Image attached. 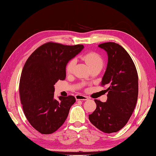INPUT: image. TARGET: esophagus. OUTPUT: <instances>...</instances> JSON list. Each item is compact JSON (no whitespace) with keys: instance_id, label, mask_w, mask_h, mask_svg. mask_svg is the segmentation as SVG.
<instances>
[{"instance_id":"34e87169","label":"esophagus","mask_w":156,"mask_h":156,"mask_svg":"<svg viewBox=\"0 0 156 156\" xmlns=\"http://www.w3.org/2000/svg\"><path fill=\"white\" fill-rule=\"evenodd\" d=\"M76 100H81V101H87L89 99V97L84 95H81V94H77L75 95Z\"/></svg>"}]
</instances>
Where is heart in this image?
<instances>
[{
	"label": "heart",
	"instance_id": "1",
	"mask_svg": "<svg viewBox=\"0 0 156 156\" xmlns=\"http://www.w3.org/2000/svg\"><path fill=\"white\" fill-rule=\"evenodd\" d=\"M82 59L85 61L87 66L90 68L94 66L102 67V65H103V59H102L101 55L96 52L91 51L87 53V54L82 56ZM75 64V59H71L67 62L66 67V71L67 73H71L73 71Z\"/></svg>",
	"mask_w": 156,
	"mask_h": 156
}]
</instances>
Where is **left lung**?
<instances>
[{"label":"left lung","mask_w":156,"mask_h":156,"mask_svg":"<svg viewBox=\"0 0 156 156\" xmlns=\"http://www.w3.org/2000/svg\"><path fill=\"white\" fill-rule=\"evenodd\" d=\"M108 54V64L101 83L107 86V102L94 99L97 108L89 115L90 122L105 133L116 132L128 122L135 108L138 94V73L128 53L119 44L98 45Z\"/></svg>","instance_id":"8db88e82"}]
</instances>
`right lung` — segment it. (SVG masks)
Listing matches in <instances>:
<instances>
[{
  "label": "right lung",
  "mask_w": 156,
  "mask_h": 156,
  "mask_svg": "<svg viewBox=\"0 0 156 156\" xmlns=\"http://www.w3.org/2000/svg\"><path fill=\"white\" fill-rule=\"evenodd\" d=\"M83 47L49 41L37 48L26 60L19 94L25 116L41 134H50L58 130L76 101L71 95L54 99V85L66 79L67 62Z\"/></svg>",
  "instance_id": "right-lung-1"
}]
</instances>
